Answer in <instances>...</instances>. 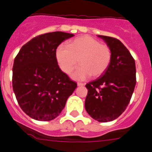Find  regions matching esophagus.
Here are the masks:
<instances>
[{"label": "esophagus", "instance_id": "esophagus-1", "mask_svg": "<svg viewBox=\"0 0 152 152\" xmlns=\"http://www.w3.org/2000/svg\"><path fill=\"white\" fill-rule=\"evenodd\" d=\"M85 84L83 83H77V86H84Z\"/></svg>", "mask_w": 152, "mask_h": 152}]
</instances>
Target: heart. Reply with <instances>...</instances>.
I'll return each mask as SVG.
<instances>
[{"label":"heart","mask_w":152,"mask_h":152,"mask_svg":"<svg viewBox=\"0 0 152 152\" xmlns=\"http://www.w3.org/2000/svg\"><path fill=\"white\" fill-rule=\"evenodd\" d=\"M55 58L61 69L66 74L71 72L78 61L80 66L72 73V77L83 80L89 76L98 77L107 70L112 61V51L94 37L83 35L70 40L67 46L59 45Z\"/></svg>","instance_id":"obj_1"}]
</instances>
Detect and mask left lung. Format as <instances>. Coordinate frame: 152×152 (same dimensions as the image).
<instances>
[{"label": "left lung", "mask_w": 152, "mask_h": 152, "mask_svg": "<svg viewBox=\"0 0 152 152\" xmlns=\"http://www.w3.org/2000/svg\"><path fill=\"white\" fill-rule=\"evenodd\" d=\"M112 51V61L106 72L86 85L87 113L99 122L118 118L126 109L136 85L135 61L121 41L112 37L97 35Z\"/></svg>", "instance_id": "1"}]
</instances>
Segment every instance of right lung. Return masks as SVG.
I'll list each match as a JSON object with an SVG mask.
<instances>
[{
    "label": "right lung",
    "mask_w": 152,
    "mask_h": 152,
    "mask_svg": "<svg viewBox=\"0 0 152 152\" xmlns=\"http://www.w3.org/2000/svg\"><path fill=\"white\" fill-rule=\"evenodd\" d=\"M73 36L63 31L40 34L23 45L15 58L13 91L22 110L32 119H55L77 88L55 58L57 47Z\"/></svg>",
    "instance_id": "right-lung-1"
}]
</instances>
